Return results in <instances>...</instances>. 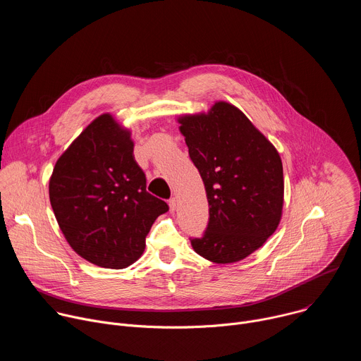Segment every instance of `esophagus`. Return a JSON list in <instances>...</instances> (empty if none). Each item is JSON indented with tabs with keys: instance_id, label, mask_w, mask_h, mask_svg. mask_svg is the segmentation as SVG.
Listing matches in <instances>:
<instances>
[{
	"instance_id": "34e87169",
	"label": "esophagus",
	"mask_w": 361,
	"mask_h": 361,
	"mask_svg": "<svg viewBox=\"0 0 361 361\" xmlns=\"http://www.w3.org/2000/svg\"><path fill=\"white\" fill-rule=\"evenodd\" d=\"M169 205H170V212L174 213V212L177 210V200H176V198H171V200L169 201Z\"/></svg>"
}]
</instances>
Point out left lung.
Segmentation results:
<instances>
[{
  "label": "left lung",
  "instance_id": "left-lung-1",
  "mask_svg": "<svg viewBox=\"0 0 361 361\" xmlns=\"http://www.w3.org/2000/svg\"><path fill=\"white\" fill-rule=\"evenodd\" d=\"M178 130L200 171L209 201V226L191 240L216 264L244 260L277 230L284 205L283 163L273 142L227 101L205 113L181 114Z\"/></svg>",
  "mask_w": 361,
  "mask_h": 361
}]
</instances>
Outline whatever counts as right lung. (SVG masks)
I'll use <instances>...</instances> for the list:
<instances>
[{"instance_id":"obj_1","label":"right lung","mask_w":361,"mask_h":361,"mask_svg":"<svg viewBox=\"0 0 361 361\" xmlns=\"http://www.w3.org/2000/svg\"><path fill=\"white\" fill-rule=\"evenodd\" d=\"M48 192L70 247L104 269L135 263L152 223L169 212L166 201L145 190L131 130L110 113L94 118L61 154Z\"/></svg>"}]
</instances>
